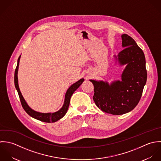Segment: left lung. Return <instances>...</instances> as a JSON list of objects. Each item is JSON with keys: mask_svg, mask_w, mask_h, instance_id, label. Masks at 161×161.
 I'll list each match as a JSON object with an SVG mask.
<instances>
[{"mask_svg": "<svg viewBox=\"0 0 161 161\" xmlns=\"http://www.w3.org/2000/svg\"><path fill=\"white\" fill-rule=\"evenodd\" d=\"M122 47L125 48L114 56L120 65L126 64L121 81L111 85L107 81H90L94 85L93 100L103 112L121 115L132 111L138 104L147 81L146 59L143 51L134 40L123 34Z\"/></svg>", "mask_w": 161, "mask_h": 161, "instance_id": "8db88e82", "label": "left lung"}]
</instances>
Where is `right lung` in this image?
<instances>
[{"instance_id": "right-lung-1", "label": "right lung", "mask_w": 161, "mask_h": 161, "mask_svg": "<svg viewBox=\"0 0 161 161\" xmlns=\"http://www.w3.org/2000/svg\"><path fill=\"white\" fill-rule=\"evenodd\" d=\"M20 58V55L18 58L17 60V65L15 68V74H14V83H15V88L18 92L19 96L20 97V100L22 104V106L25 112L30 115L31 117L33 118L38 119L39 121L45 122V123H55L61 118H62L64 115L66 114L67 110L68 109V106L69 104V101H70V98L73 94V93L79 88V86L82 84V83L84 81V79L81 78L80 80H78L77 82L73 84L67 90L66 94H65V97H64V103L62 106V108L58 110V111L55 113H39L37 111H35L33 110L32 108H31L27 103H26L25 100L24 99V97L22 95V93L20 91L19 87V83H18V77H17V73H18V69H19V61Z\"/></svg>"}]
</instances>
